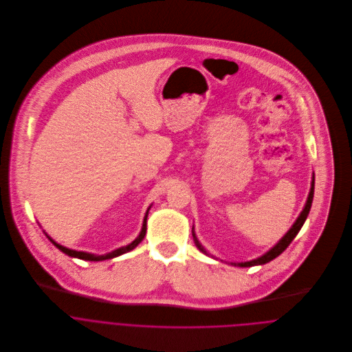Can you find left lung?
I'll return each mask as SVG.
<instances>
[{"mask_svg":"<svg viewBox=\"0 0 352 352\" xmlns=\"http://www.w3.org/2000/svg\"><path fill=\"white\" fill-rule=\"evenodd\" d=\"M314 188H315V174H312V181H311V189H309V193H308V197H307V201H305V206L302 207V211L300 212V215L297 217V219L294 221V223L292 225V228L285 233V236L272 248L270 249L267 253H264L263 256L254 258V260H250V261H246V263H230V265L233 267H241V268H248V267H256V265H264L270 261H272L274 258H276L278 256H280L286 249L287 246L293 242V239L297 236V233L300 232V229L302 228L308 214H309V210H311V206H312V199H314ZM192 236H193V241H195V245L196 248L206 256L208 257H212L215 258L212 254H210L201 245L200 242L197 241L196 238V233H195V226H192ZM217 260V258H215Z\"/></svg>","mask_w":352,"mask_h":352,"instance_id":"8db88e82","label":"left lung"}]
</instances>
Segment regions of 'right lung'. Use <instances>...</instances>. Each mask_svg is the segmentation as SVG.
I'll use <instances>...</instances> for the list:
<instances>
[{"mask_svg": "<svg viewBox=\"0 0 352 352\" xmlns=\"http://www.w3.org/2000/svg\"><path fill=\"white\" fill-rule=\"evenodd\" d=\"M151 207H152V204L148 207V210H146V212H145V217H144V222H142V228H141V232H140V235L135 238V241H133L130 245H127V246H123V248H119V249H116V250H113V252H110V253H106V254H94V253H87V252H77V250H72V249H67V248H65V246H62V245H59V243H56L54 239H51L47 233V238L52 242V245L54 246H56L62 253H65L66 256H69V257H73V258H80V260H85V261H103V260H110V258H114V257H119V256H122V254H126V253H129V252H131V250H134L142 241H144V238H145V235H146V219H148V214H149V210H151Z\"/></svg>", "mask_w": 352, "mask_h": 352, "instance_id": "1", "label": "right lung"}]
</instances>
